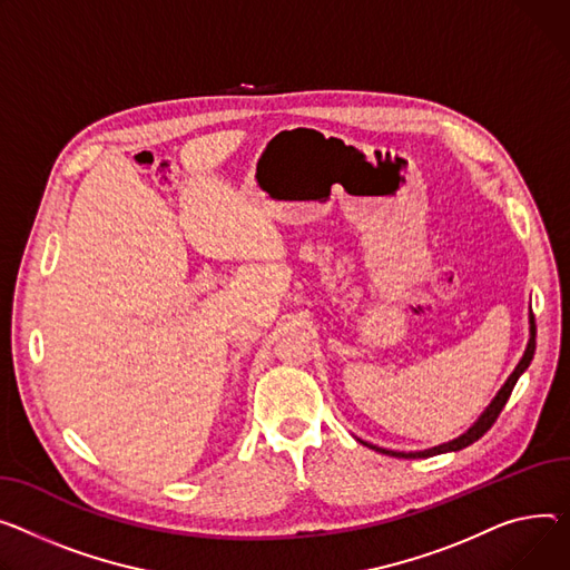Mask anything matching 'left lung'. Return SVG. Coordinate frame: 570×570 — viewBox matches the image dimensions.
Here are the masks:
<instances>
[{
	"label": "left lung",
	"instance_id": "left-lung-1",
	"mask_svg": "<svg viewBox=\"0 0 570 570\" xmlns=\"http://www.w3.org/2000/svg\"><path fill=\"white\" fill-rule=\"evenodd\" d=\"M534 351H537V323H534V314H529V341H527V348H524V355H522V360L518 362V366L513 368V373L507 377V383L502 385V390L498 392V396L490 401V405L483 410V414L479 416V420L474 422V426H470L463 435H459L456 440H451V442H444V444H438V446H433V449H424V451H392V449H383V446H375V444H371V442H364V440H360L362 444H366L368 449H375L377 453H387V456H394V459H429V456H438V453H446V451H461V449H465V446H470L472 442H476L479 438H483V433H488L490 431V426L498 422V416H500V412L504 410V405H507V401H509V396H511V392H513V387H515V383H518V377L527 371V366L532 364V360H534Z\"/></svg>",
	"mask_w": 570,
	"mask_h": 570
}]
</instances>
